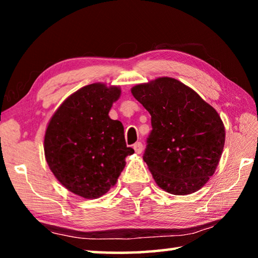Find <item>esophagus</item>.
Listing matches in <instances>:
<instances>
[{"instance_id":"obj_1","label":"esophagus","mask_w":258,"mask_h":258,"mask_svg":"<svg viewBox=\"0 0 258 258\" xmlns=\"http://www.w3.org/2000/svg\"><path fill=\"white\" fill-rule=\"evenodd\" d=\"M133 148H134V150H135V152H137V154H141L142 150H143V145L141 142H137L133 146Z\"/></svg>"}]
</instances>
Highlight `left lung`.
<instances>
[{
  "instance_id": "obj_1",
  "label": "left lung",
  "mask_w": 258,
  "mask_h": 258,
  "mask_svg": "<svg viewBox=\"0 0 258 258\" xmlns=\"http://www.w3.org/2000/svg\"><path fill=\"white\" fill-rule=\"evenodd\" d=\"M131 92L151 115L143 160L157 184L172 195L198 191L215 173L223 152L220 115L175 78L159 77Z\"/></svg>"
}]
</instances>
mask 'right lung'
<instances>
[{
  "mask_svg": "<svg viewBox=\"0 0 258 258\" xmlns=\"http://www.w3.org/2000/svg\"><path fill=\"white\" fill-rule=\"evenodd\" d=\"M120 89L101 83L82 87L56 109L44 137L45 159L61 184L83 198H99L116 184L125 158L124 127L109 117Z\"/></svg>",
  "mask_w": 258,
  "mask_h": 258,
  "instance_id": "1",
  "label": "right lung"
}]
</instances>
